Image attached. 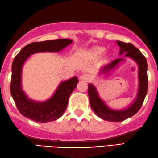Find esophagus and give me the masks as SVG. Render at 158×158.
Returning a JSON list of instances; mask_svg holds the SVG:
<instances>
[{
  "mask_svg": "<svg viewBox=\"0 0 158 158\" xmlns=\"http://www.w3.org/2000/svg\"><path fill=\"white\" fill-rule=\"evenodd\" d=\"M80 79H81V81H86V82H89L91 81V77L89 75H88V74H84V75H82L80 77Z\"/></svg>",
  "mask_w": 158,
  "mask_h": 158,
  "instance_id": "34e87169",
  "label": "esophagus"
}]
</instances>
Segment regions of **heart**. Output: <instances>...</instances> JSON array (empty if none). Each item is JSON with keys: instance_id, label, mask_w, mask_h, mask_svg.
Segmentation results:
<instances>
[{"instance_id": "1", "label": "heart", "mask_w": 158, "mask_h": 158, "mask_svg": "<svg viewBox=\"0 0 158 158\" xmlns=\"http://www.w3.org/2000/svg\"><path fill=\"white\" fill-rule=\"evenodd\" d=\"M106 49L103 47H98L94 50V53L97 55H101L105 52Z\"/></svg>"}]
</instances>
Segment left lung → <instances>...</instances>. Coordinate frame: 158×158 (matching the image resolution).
Masks as SVG:
<instances>
[{"label":"left lung","mask_w":158,"mask_h":158,"mask_svg":"<svg viewBox=\"0 0 158 158\" xmlns=\"http://www.w3.org/2000/svg\"><path fill=\"white\" fill-rule=\"evenodd\" d=\"M117 44L120 46V57L112 60L109 64L102 67L101 73L107 74L111 70L118 67L122 62L126 60V57H129L136 62L138 66V89L135 101L126 109H112L106 104V103L100 98L97 88L92 83L88 84V94L89 98L90 105L99 118L103 120L111 122H120L135 115L140 109L143 103L148 90V77H147V62L146 57L130 43H124L117 40Z\"/></svg>","instance_id":"obj_1"}]
</instances>
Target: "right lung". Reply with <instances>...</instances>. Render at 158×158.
Returning a JSON list of instances; mask_svg holds the SVG:
<instances>
[{
  "label": "right lung",
  "instance_id": "add662e5",
  "mask_svg": "<svg viewBox=\"0 0 158 158\" xmlns=\"http://www.w3.org/2000/svg\"><path fill=\"white\" fill-rule=\"evenodd\" d=\"M72 43V40L68 39L33 42L24 46L15 57L12 65L10 92L22 115L38 123L54 121L63 115L67 107L70 94L78 83L77 77L62 81L49 99L36 101L28 98L22 89V69L24 63L31 55L39 52H58Z\"/></svg>",
  "mask_w": 158,
  "mask_h": 158
}]
</instances>
